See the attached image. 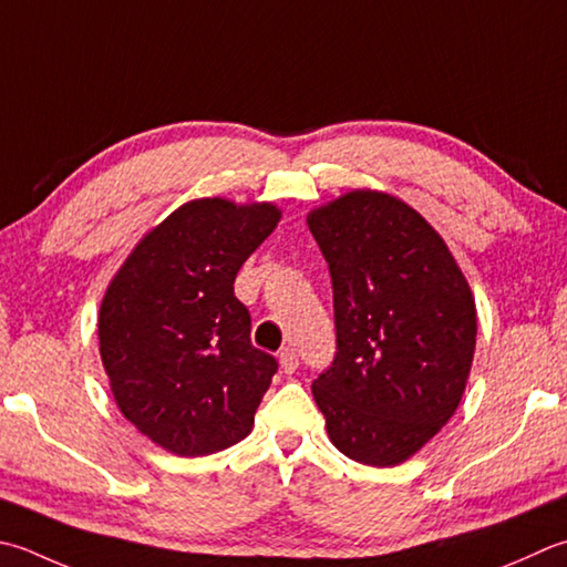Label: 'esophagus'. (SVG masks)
<instances>
[{
	"instance_id": "1",
	"label": "esophagus",
	"mask_w": 567,
	"mask_h": 567,
	"mask_svg": "<svg viewBox=\"0 0 567 567\" xmlns=\"http://www.w3.org/2000/svg\"><path fill=\"white\" fill-rule=\"evenodd\" d=\"M297 365H299V357H297V351L295 349H282L280 351V369L285 371V373H295L297 371Z\"/></svg>"
}]
</instances>
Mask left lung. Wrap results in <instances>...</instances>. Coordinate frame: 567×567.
<instances>
[{"mask_svg": "<svg viewBox=\"0 0 567 567\" xmlns=\"http://www.w3.org/2000/svg\"><path fill=\"white\" fill-rule=\"evenodd\" d=\"M329 262L337 357L312 383L334 447L395 467L457 410L476 347V305L447 243L398 196L353 188L309 210Z\"/></svg>", "mask_w": 567, "mask_h": 567, "instance_id": "1", "label": "left lung"}]
</instances>
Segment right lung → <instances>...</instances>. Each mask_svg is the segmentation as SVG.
Listing matches in <instances>:
<instances>
[{
	"instance_id": "right-lung-1",
	"label": "right lung",
	"mask_w": 567,
	"mask_h": 567,
	"mask_svg": "<svg viewBox=\"0 0 567 567\" xmlns=\"http://www.w3.org/2000/svg\"><path fill=\"white\" fill-rule=\"evenodd\" d=\"M275 204L194 198L144 236L110 280L100 359L120 413L179 457L248 437L277 361L250 343L233 282L280 224Z\"/></svg>"
}]
</instances>
